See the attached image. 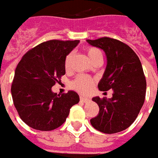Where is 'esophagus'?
<instances>
[{"label":"esophagus","instance_id":"obj_1","mask_svg":"<svg viewBox=\"0 0 158 158\" xmlns=\"http://www.w3.org/2000/svg\"><path fill=\"white\" fill-rule=\"evenodd\" d=\"M80 99H81V101L83 102H88L89 101V98H87V97H85V96H80Z\"/></svg>","mask_w":158,"mask_h":158}]
</instances>
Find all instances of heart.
I'll list each match as a JSON object with an SVG mask.
<instances>
[{"label": "heart", "instance_id": "obj_1", "mask_svg": "<svg viewBox=\"0 0 158 158\" xmlns=\"http://www.w3.org/2000/svg\"><path fill=\"white\" fill-rule=\"evenodd\" d=\"M87 55L88 57L89 58V60L91 62H94L99 58H102V51L97 48L90 47L87 48ZM72 58L73 56L72 54H69L65 58L64 61V68L67 71H69L70 69L72 62ZM93 80L90 77H85V76H78V77L71 82V86L73 89H75L77 91L82 93V94H86L88 92L90 91L93 86Z\"/></svg>", "mask_w": 158, "mask_h": 158}]
</instances>
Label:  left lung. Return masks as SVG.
Returning <instances> with one entry per match:
<instances>
[{"instance_id": "8db88e82", "label": "left lung", "mask_w": 158, "mask_h": 158, "mask_svg": "<svg viewBox=\"0 0 158 158\" xmlns=\"http://www.w3.org/2000/svg\"><path fill=\"white\" fill-rule=\"evenodd\" d=\"M87 42L106 54L107 66L98 89L113 90L110 99L93 97L99 113L90 123L106 134L124 131L136 120L145 99L146 80L140 60L131 47L116 39L102 37Z\"/></svg>"}]
</instances>
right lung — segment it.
<instances>
[{"instance_id": "right-lung-1", "label": "right lung", "mask_w": 158, "mask_h": 158, "mask_svg": "<svg viewBox=\"0 0 158 158\" xmlns=\"http://www.w3.org/2000/svg\"><path fill=\"white\" fill-rule=\"evenodd\" d=\"M78 43V40L44 42L28 50L18 63L11 94L21 119L29 127L42 131L57 129L79 102L77 92L57 95L51 89L65 75V58Z\"/></svg>"}]
</instances>
